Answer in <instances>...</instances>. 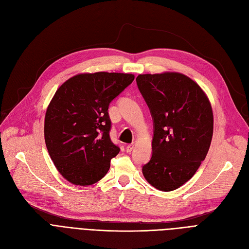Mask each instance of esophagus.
I'll use <instances>...</instances> for the list:
<instances>
[{"label": "esophagus", "instance_id": "34e87169", "mask_svg": "<svg viewBox=\"0 0 249 249\" xmlns=\"http://www.w3.org/2000/svg\"><path fill=\"white\" fill-rule=\"evenodd\" d=\"M125 149H126V152H131L134 149V144H127Z\"/></svg>", "mask_w": 249, "mask_h": 249}]
</instances>
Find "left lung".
Returning a JSON list of instances; mask_svg holds the SVG:
<instances>
[{"mask_svg": "<svg viewBox=\"0 0 249 249\" xmlns=\"http://www.w3.org/2000/svg\"><path fill=\"white\" fill-rule=\"evenodd\" d=\"M153 121L152 156L145 179L162 192L188 181L207 156L213 134L210 102L194 80L180 73L136 78Z\"/></svg>", "mask_w": 249, "mask_h": 249, "instance_id": "8db88e82", "label": "left lung"}]
</instances>
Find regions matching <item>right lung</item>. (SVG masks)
<instances>
[{
    "mask_svg": "<svg viewBox=\"0 0 249 249\" xmlns=\"http://www.w3.org/2000/svg\"><path fill=\"white\" fill-rule=\"evenodd\" d=\"M134 75L79 74L62 84L47 108L44 137L58 172L77 185L104 177L119 147L110 139L109 104L134 80Z\"/></svg>",
    "mask_w": 249,
    "mask_h": 249,
    "instance_id": "1",
    "label": "right lung"
}]
</instances>
